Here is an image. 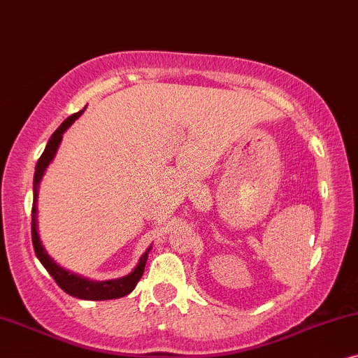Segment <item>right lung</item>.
<instances>
[{"instance_id":"add662e5","label":"right lung","mask_w":358,"mask_h":358,"mask_svg":"<svg viewBox=\"0 0 358 358\" xmlns=\"http://www.w3.org/2000/svg\"><path fill=\"white\" fill-rule=\"evenodd\" d=\"M85 109L82 111L71 114L65 119L64 122L60 124L59 129H57L52 137L47 142L45 150L42 152L41 159L37 160L36 165V173H34V201H32V226H31V232H32V245H34V252L37 255V259L41 260V264L45 266V270L52 275V278L55 280L57 285L64 289L65 293H69L70 296L78 298V299H88V301H104V299H116V298H122L126 294H129L132 289L136 288L137 282L141 280L142 273H144L145 268V262L147 257H149V252L152 250V245L147 249L144 254L141 255L139 262H137L136 268L131 271L129 275L121 276V278H114V280H104V282H96V280H90L85 278L82 275L71 273L64 266H60L57 262L52 259V257L47 254V250L42 245L39 232H37V196H39V185L42 176H44L47 166L57 154V149H59L62 137H64V132L69 129V127L73 124L76 119L82 116Z\"/></svg>"}]
</instances>
